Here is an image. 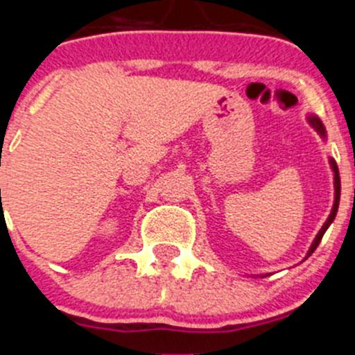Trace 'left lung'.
Listing matches in <instances>:
<instances>
[{"instance_id": "8db88e82", "label": "left lung", "mask_w": 355, "mask_h": 355, "mask_svg": "<svg viewBox=\"0 0 355 355\" xmlns=\"http://www.w3.org/2000/svg\"><path fill=\"white\" fill-rule=\"evenodd\" d=\"M307 122H309V126L315 128L316 133L322 137V139H327V133H325V126L322 124V121H320L316 115H309L307 117ZM329 163H331V168L332 172H334V205H332V209H331V215L327 216V220H325V224L322 225V229L318 231V234L315 236V240H313L311 247H309V250H307V256H311L313 252H315L316 247L320 245V241H322V236L325 234V231L329 229V225L332 224V220L336 218V213H338V206H340V192H341V181H340V171H338V165L334 159H329ZM306 256V258H307Z\"/></svg>"}]
</instances>
